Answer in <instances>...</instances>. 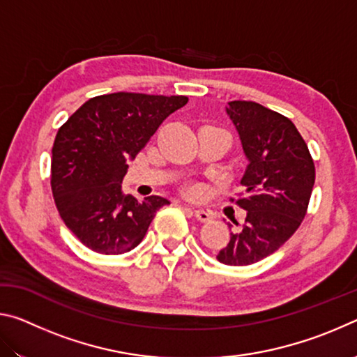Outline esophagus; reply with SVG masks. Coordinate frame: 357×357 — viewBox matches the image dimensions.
<instances>
[{"label":"esophagus","instance_id":"34e87169","mask_svg":"<svg viewBox=\"0 0 357 357\" xmlns=\"http://www.w3.org/2000/svg\"><path fill=\"white\" fill-rule=\"evenodd\" d=\"M193 215H195V219L200 222H209L211 219H213V214H211L209 211H204V209H195L193 211Z\"/></svg>","mask_w":357,"mask_h":357}]
</instances>
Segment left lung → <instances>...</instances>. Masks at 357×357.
<instances>
[{
    "label": "left lung",
    "instance_id": "obj_1",
    "mask_svg": "<svg viewBox=\"0 0 357 357\" xmlns=\"http://www.w3.org/2000/svg\"><path fill=\"white\" fill-rule=\"evenodd\" d=\"M225 110L247 159L241 178L245 193L236 202L247 215L217 259L247 266L273 255L299 228L315 184V165L287 116L250 100H231Z\"/></svg>",
    "mask_w": 357,
    "mask_h": 357
}]
</instances>
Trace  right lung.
Returning <instances> with one entry per match:
<instances>
[{
	"instance_id": "add662e5",
	"label": "right lung",
	"mask_w": 357,
	"mask_h": 357,
	"mask_svg": "<svg viewBox=\"0 0 357 357\" xmlns=\"http://www.w3.org/2000/svg\"><path fill=\"white\" fill-rule=\"evenodd\" d=\"M185 96L113 93L89 99L59 128L52 149V192L78 241L102 255L142 243L167 198L137 200L123 192L128 162L146 146Z\"/></svg>"
}]
</instances>
